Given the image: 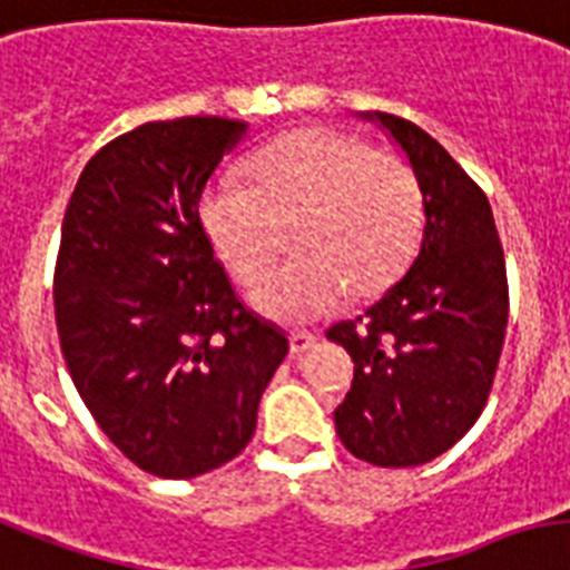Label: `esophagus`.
<instances>
[{
    "label": "esophagus",
    "instance_id": "esophagus-1",
    "mask_svg": "<svg viewBox=\"0 0 570 570\" xmlns=\"http://www.w3.org/2000/svg\"><path fill=\"white\" fill-rule=\"evenodd\" d=\"M313 345H316V336H313V333L298 331L289 336V351H293V354H304V351H309Z\"/></svg>",
    "mask_w": 570,
    "mask_h": 570
}]
</instances>
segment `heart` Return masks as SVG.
<instances>
[{
  "mask_svg": "<svg viewBox=\"0 0 570 570\" xmlns=\"http://www.w3.org/2000/svg\"><path fill=\"white\" fill-rule=\"evenodd\" d=\"M202 228L237 281L254 284L275 263L295 222V261L252 293L263 316L307 325L348 289L390 284L419 243L424 202L404 157L360 137L309 125L272 140L252 160V184L222 175L202 196Z\"/></svg>",
  "mask_w": 570,
  "mask_h": 570,
  "instance_id": "b5f03b06",
  "label": "heart"
}]
</instances>
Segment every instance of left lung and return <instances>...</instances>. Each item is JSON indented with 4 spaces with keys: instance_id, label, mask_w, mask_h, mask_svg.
Segmentation results:
<instances>
[{
    "instance_id": "obj_1",
    "label": "left lung",
    "mask_w": 570,
    "mask_h": 570,
    "mask_svg": "<svg viewBox=\"0 0 570 570\" xmlns=\"http://www.w3.org/2000/svg\"><path fill=\"white\" fill-rule=\"evenodd\" d=\"M381 125L419 178L424 228L413 266L327 340L354 360L336 433L357 460L413 469L453 448L483 413L507 333V266L483 189L415 122Z\"/></svg>"
}]
</instances>
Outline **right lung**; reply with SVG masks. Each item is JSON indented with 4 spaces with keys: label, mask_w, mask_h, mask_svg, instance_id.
<instances>
[{
    "label": "right lung",
    "mask_w": 570,
    "mask_h": 570,
    "mask_svg": "<svg viewBox=\"0 0 570 570\" xmlns=\"http://www.w3.org/2000/svg\"><path fill=\"white\" fill-rule=\"evenodd\" d=\"M248 122H146L90 157L55 269L60 351L105 436L142 471L187 480L234 460L284 363L281 327L245 309L198 202Z\"/></svg>",
    "instance_id": "right-lung-1"
}]
</instances>
